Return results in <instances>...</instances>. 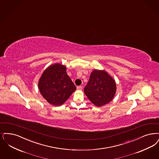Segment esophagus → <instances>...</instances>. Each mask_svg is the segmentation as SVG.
Returning <instances> with one entry per match:
<instances>
[{
  "label": "esophagus",
  "instance_id": "1",
  "mask_svg": "<svg viewBox=\"0 0 159 159\" xmlns=\"http://www.w3.org/2000/svg\"><path fill=\"white\" fill-rule=\"evenodd\" d=\"M83 89L82 86H77V89L79 90H81Z\"/></svg>",
  "mask_w": 159,
  "mask_h": 159
}]
</instances>
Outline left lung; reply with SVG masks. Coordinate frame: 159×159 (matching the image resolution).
<instances>
[{"mask_svg": "<svg viewBox=\"0 0 159 159\" xmlns=\"http://www.w3.org/2000/svg\"><path fill=\"white\" fill-rule=\"evenodd\" d=\"M116 90L113 77L105 70H93L89 80L84 89L85 95L90 101L98 107L111 102Z\"/></svg>", "mask_w": 159, "mask_h": 159, "instance_id": "1", "label": "left lung"}]
</instances>
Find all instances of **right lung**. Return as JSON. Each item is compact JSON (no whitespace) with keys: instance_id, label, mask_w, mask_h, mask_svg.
Segmentation results:
<instances>
[{"instance_id":"add662e5","label":"right lung","mask_w":159,"mask_h":159,"mask_svg":"<svg viewBox=\"0 0 159 159\" xmlns=\"http://www.w3.org/2000/svg\"><path fill=\"white\" fill-rule=\"evenodd\" d=\"M40 93L50 104L63 105L76 90V87L66 72V67L60 63L49 66L38 81Z\"/></svg>"}]
</instances>
